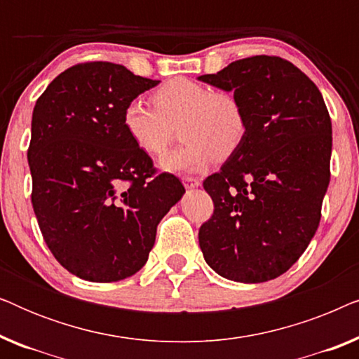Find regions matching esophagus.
Listing matches in <instances>:
<instances>
[{"label": "esophagus", "mask_w": 359, "mask_h": 359, "mask_svg": "<svg viewBox=\"0 0 359 359\" xmlns=\"http://www.w3.org/2000/svg\"><path fill=\"white\" fill-rule=\"evenodd\" d=\"M183 184H184L186 189H194V188H199L201 181L198 178H191V176H184Z\"/></svg>", "instance_id": "obj_1"}]
</instances>
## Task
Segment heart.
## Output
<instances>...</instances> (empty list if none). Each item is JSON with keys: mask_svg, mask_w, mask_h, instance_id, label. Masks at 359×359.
<instances>
[{"mask_svg": "<svg viewBox=\"0 0 359 359\" xmlns=\"http://www.w3.org/2000/svg\"><path fill=\"white\" fill-rule=\"evenodd\" d=\"M151 109L140 100L127 102L122 111V127L132 144L144 154H165L176 122L178 135L186 140L161 160L166 171H198L217 158H229L247 135L245 109L230 93L212 91L198 81L175 78L154 95Z\"/></svg>", "mask_w": 359, "mask_h": 359, "instance_id": "heart-1", "label": "heart"}]
</instances>
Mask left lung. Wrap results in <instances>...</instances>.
<instances>
[{
    "label": "left lung",
    "instance_id": "obj_1",
    "mask_svg": "<svg viewBox=\"0 0 359 359\" xmlns=\"http://www.w3.org/2000/svg\"><path fill=\"white\" fill-rule=\"evenodd\" d=\"M199 81L232 91L248 129L204 181L214 214L199 229L205 263L237 283H264L306 252L330 183L332 121L306 73L279 57L232 62Z\"/></svg>",
    "mask_w": 359,
    "mask_h": 359
}]
</instances>
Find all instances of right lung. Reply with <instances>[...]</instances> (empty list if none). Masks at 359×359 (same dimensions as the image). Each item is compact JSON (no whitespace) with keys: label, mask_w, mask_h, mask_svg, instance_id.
Returning a JSON list of instances; mask_svg holds the SVG:
<instances>
[{"label":"right lung","mask_w":359,"mask_h":359,"mask_svg":"<svg viewBox=\"0 0 359 359\" xmlns=\"http://www.w3.org/2000/svg\"><path fill=\"white\" fill-rule=\"evenodd\" d=\"M158 83L117 63H80L34 106L27 150L34 212L57 262L86 281H121L139 271L156 225L184 194L175 175H155L150 156L122 127L127 102Z\"/></svg>","instance_id":"obj_1"}]
</instances>
